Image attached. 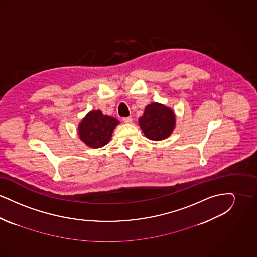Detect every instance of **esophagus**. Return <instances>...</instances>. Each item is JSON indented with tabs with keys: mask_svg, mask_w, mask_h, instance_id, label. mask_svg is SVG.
<instances>
[{
	"mask_svg": "<svg viewBox=\"0 0 257 257\" xmlns=\"http://www.w3.org/2000/svg\"><path fill=\"white\" fill-rule=\"evenodd\" d=\"M123 122L127 123V124H131V123L133 122V119H132V117H124L122 119Z\"/></svg>",
	"mask_w": 257,
	"mask_h": 257,
	"instance_id": "34e87169",
	"label": "esophagus"
}]
</instances>
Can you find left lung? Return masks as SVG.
Here are the masks:
<instances>
[{"mask_svg": "<svg viewBox=\"0 0 257 257\" xmlns=\"http://www.w3.org/2000/svg\"><path fill=\"white\" fill-rule=\"evenodd\" d=\"M139 123L149 140L162 141L171 134L175 126V116L170 108L152 103L146 108Z\"/></svg>", "mask_w": 257, "mask_h": 257, "instance_id": "8db88e82", "label": "left lung"}]
</instances>
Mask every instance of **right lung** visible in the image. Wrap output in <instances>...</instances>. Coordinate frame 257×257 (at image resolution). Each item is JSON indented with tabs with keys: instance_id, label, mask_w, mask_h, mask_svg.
Wrapping results in <instances>:
<instances>
[{
	"instance_id": "1",
	"label": "right lung",
	"mask_w": 257,
	"mask_h": 257,
	"mask_svg": "<svg viewBox=\"0 0 257 257\" xmlns=\"http://www.w3.org/2000/svg\"><path fill=\"white\" fill-rule=\"evenodd\" d=\"M118 120L104 115L101 110H92L79 125V136L86 146L92 148L104 147L109 143Z\"/></svg>"
}]
</instances>
